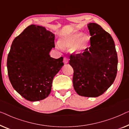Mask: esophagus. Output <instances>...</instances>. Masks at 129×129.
Instances as JSON below:
<instances>
[{"instance_id":"34e87169","label":"esophagus","mask_w":129,"mask_h":129,"mask_svg":"<svg viewBox=\"0 0 129 129\" xmlns=\"http://www.w3.org/2000/svg\"><path fill=\"white\" fill-rule=\"evenodd\" d=\"M68 58L67 57H64V63L65 64H68Z\"/></svg>"}]
</instances>
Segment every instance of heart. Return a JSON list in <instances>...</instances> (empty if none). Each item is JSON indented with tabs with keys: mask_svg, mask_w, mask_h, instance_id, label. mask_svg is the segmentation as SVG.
I'll use <instances>...</instances> for the list:
<instances>
[{
	"mask_svg": "<svg viewBox=\"0 0 129 129\" xmlns=\"http://www.w3.org/2000/svg\"><path fill=\"white\" fill-rule=\"evenodd\" d=\"M90 37L87 33L74 30L65 34L61 38L59 44L65 48H70V51L75 54H82L86 51L89 47ZM59 44L58 48H61Z\"/></svg>",
	"mask_w": 129,
	"mask_h": 129,
	"instance_id": "1",
	"label": "heart"
}]
</instances>
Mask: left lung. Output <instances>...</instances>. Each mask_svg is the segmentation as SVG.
<instances>
[{
	"mask_svg": "<svg viewBox=\"0 0 129 129\" xmlns=\"http://www.w3.org/2000/svg\"><path fill=\"white\" fill-rule=\"evenodd\" d=\"M90 46L82 55L70 57L72 81L79 95L95 98L103 94L116 77L117 55L112 36L96 23H89Z\"/></svg>",
	"mask_w": 129,
	"mask_h": 129,
	"instance_id": "1",
	"label": "left lung"
}]
</instances>
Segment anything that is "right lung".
<instances>
[{"label":"right lung","mask_w":129,"mask_h":129,"mask_svg":"<svg viewBox=\"0 0 129 129\" xmlns=\"http://www.w3.org/2000/svg\"><path fill=\"white\" fill-rule=\"evenodd\" d=\"M55 35L45 27L31 24L13 41L7 59L9 78L13 88L31 102L50 95L54 77L63 65V57L55 59L50 52Z\"/></svg>","instance_id":"obj_1"}]
</instances>
